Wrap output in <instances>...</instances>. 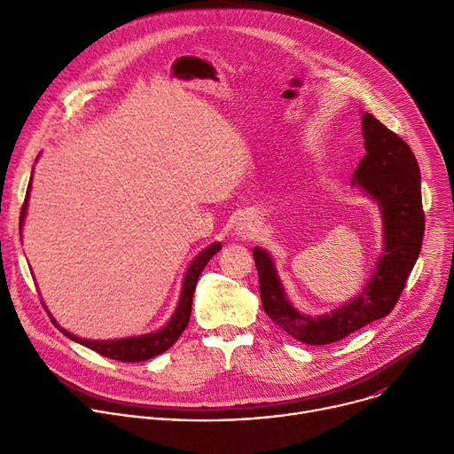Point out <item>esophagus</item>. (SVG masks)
<instances>
[{"label": "esophagus", "mask_w": 454, "mask_h": 454, "mask_svg": "<svg viewBox=\"0 0 454 454\" xmlns=\"http://www.w3.org/2000/svg\"><path fill=\"white\" fill-rule=\"evenodd\" d=\"M237 233L244 239H249L254 235V224L249 217H240L237 223Z\"/></svg>", "instance_id": "1"}]
</instances>
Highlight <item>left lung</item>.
I'll list each match as a JSON object with an SVG mask.
<instances>
[{"label":"left lung","instance_id":"left-lung-1","mask_svg":"<svg viewBox=\"0 0 454 454\" xmlns=\"http://www.w3.org/2000/svg\"><path fill=\"white\" fill-rule=\"evenodd\" d=\"M363 138L366 154L354 181L380 208L384 249L373 275L354 300L329 314H301L286 296L270 253L253 247L264 310L280 329L307 345L340 341L390 314L420 254L424 210L417 158L401 137L370 113L363 114Z\"/></svg>","mask_w":454,"mask_h":454}]
</instances>
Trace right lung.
Listing matches in <instances>:
<instances>
[{
    "instance_id": "1",
    "label": "right lung",
    "mask_w": 454,
    "mask_h": 454,
    "mask_svg": "<svg viewBox=\"0 0 454 454\" xmlns=\"http://www.w3.org/2000/svg\"><path fill=\"white\" fill-rule=\"evenodd\" d=\"M28 196H30V183H28V190L25 196V203L21 208V223L25 219L27 214V205H28ZM21 230V228H20ZM221 249L219 242H214L212 246H208L207 249H203L196 258H193L192 264L188 266V271L184 275L183 280V289H181V298L177 303V309L174 312V316L170 317V321L167 325L153 334H145V336H137V338H123V340H111V341H91V340H82L77 338L74 334H70L68 331H64L59 323L51 317L50 319L53 325L64 334L68 336L70 340L98 352L104 357L109 359H116V361H123V363H138V361H147L154 356L163 354L165 350H168L181 336V333L186 329L188 319H190V312H192V298H193V291H196V284L198 278L201 275V271L205 270V266L208 264L210 258Z\"/></svg>"
}]
</instances>
